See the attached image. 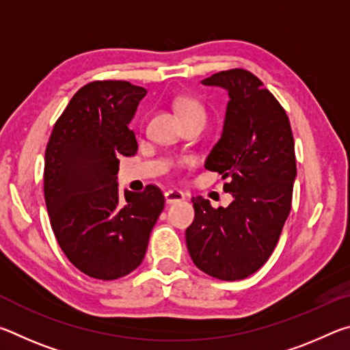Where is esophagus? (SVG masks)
<instances>
[{
    "instance_id": "34e87169",
    "label": "esophagus",
    "mask_w": 350,
    "mask_h": 350,
    "mask_svg": "<svg viewBox=\"0 0 350 350\" xmlns=\"http://www.w3.org/2000/svg\"><path fill=\"white\" fill-rule=\"evenodd\" d=\"M185 199V194L180 189L173 188V189H168V191H165V200H167L168 204H176V202H182V200Z\"/></svg>"
}]
</instances>
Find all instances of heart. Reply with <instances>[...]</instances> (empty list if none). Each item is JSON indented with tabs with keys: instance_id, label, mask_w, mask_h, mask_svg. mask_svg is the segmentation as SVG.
<instances>
[{
	"instance_id": "heart-1",
	"label": "heart",
	"mask_w": 350,
	"mask_h": 350,
	"mask_svg": "<svg viewBox=\"0 0 350 350\" xmlns=\"http://www.w3.org/2000/svg\"><path fill=\"white\" fill-rule=\"evenodd\" d=\"M176 109L182 117V120H188L193 117H205V111L196 98L193 97H180L176 102Z\"/></svg>"
}]
</instances>
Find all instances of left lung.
I'll list each match as a JSON object with an SVG mask.
<instances>
[{
    "instance_id": "8db88e82",
    "label": "left lung",
    "mask_w": 350,
    "mask_h": 350,
    "mask_svg": "<svg viewBox=\"0 0 350 350\" xmlns=\"http://www.w3.org/2000/svg\"><path fill=\"white\" fill-rule=\"evenodd\" d=\"M228 91L224 131L205 161L234 200L227 208L193 198L185 232L194 265L222 281L253 275L271 256L292 210L295 140L286 109L250 70L234 68L202 80Z\"/></svg>"
}]
</instances>
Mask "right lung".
Here are the masks:
<instances>
[{"label": "right lung", "instance_id": "obj_1", "mask_svg": "<svg viewBox=\"0 0 350 350\" xmlns=\"http://www.w3.org/2000/svg\"><path fill=\"white\" fill-rule=\"evenodd\" d=\"M146 90L125 80L80 88L58 117L44 154V200L66 258L83 273L112 281L145 258L151 230L165 206L161 188H117L122 156L137 152L129 122Z\"/></svg>", "mask_w": 350, "mask_h": 350}]
</instances>
